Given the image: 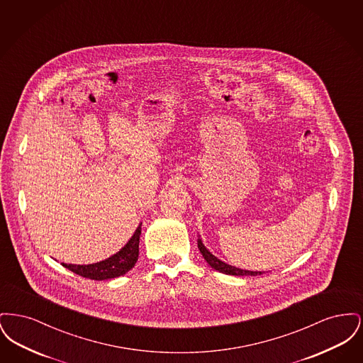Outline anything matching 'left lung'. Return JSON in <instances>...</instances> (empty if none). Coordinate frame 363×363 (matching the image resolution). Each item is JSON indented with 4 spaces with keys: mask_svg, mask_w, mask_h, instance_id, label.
Returning <instances> with one entry per match:
<instances>
[{
    "mask_svg": "<svg viewBox=\"0 0 363 363\" xmlns=\"http://www.w3.org/2000/svg\"><path fill=\"white\" fill-rule=\"evenodd\" d=\"M197 246H199V249H200L203 257L206 259L208 264H209L213 269H216V271H219V272H222V274H225V275H235V277H249V275H250V277H256V275L264 274V272H255V271L240 269V268L231 267V265L225 264L223 261L216 259L213 255H211V253L208 252L207 249H206V246L203 245L201 240L197 241Z\"/></svg>",
    "mask_w": 363,
    "mask_h": 363,
    "instance_id": "8db88e82",
    "label": "left lung"
}]
</instances>
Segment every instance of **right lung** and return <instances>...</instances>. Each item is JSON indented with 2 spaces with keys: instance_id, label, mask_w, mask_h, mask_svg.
Listing matches in <instances>:
<instances>
[{
  "instance_id": "add662e5",
  "label": "right lung",
  "mask_w": 363,
  "mask_h": 363,
  "mask_svg": "<svg viewBox=\"0 0 363 363\" xmlns=\"http://www.w3.org/2000/svg\"><path fill=\"white\" fill-rule=\"evenodd\" d=\"M140 234H141V225H138L130 241L128 242L117 255L111 256L110 259L95 262V264H89V265H73V264H62V265L73 274L86 277V279H92V280H106V279L122 277L128 271H130L138 261Z\"/></svg>"
}]
</instances>
